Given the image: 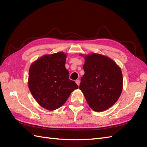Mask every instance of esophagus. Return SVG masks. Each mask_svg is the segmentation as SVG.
Wrapping results in <instances>:
<instances>
[{
  "label": "esophagus",
  "mask_w": 147,
  "mask_h": 147,
  "mask_svg": "<svg viewBox=\"0 0 147 147\" xmlns=\"http://www.w3.org/2000/svg\"><path fill=\"white\" fill-rule=\"evenodd\" d=\"M75 82H76V83L77 84V85L79 86L80 83V80H77L75 81Z\"/></svg>",
  "instance_id": "34e87169"
}]
</instances>
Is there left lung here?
<instances>
[{
    "instance_id": "left-lung-1",
    "label": "left lung",
    "mask_w": 147,
    "mask_h": 147,
    "mask_svg": "<svg viewBox=\"0 0 147 147\" xmlns=\"http://www.w3.org/2000/svg\"><path fill=\"white\" fill-rule=\"evenodd\" d=\"M84 57V74L79 88L89 106L96 112H102L112 107L121 95V69L107 56L92 53Z\"/></svg>"
}]
</instances>
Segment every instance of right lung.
I'll return each mask as SVG.
<instances>
[{
	"label": "right lung",
	"instance_id": "add662e5",
	"mask_svg": "<svg viewBox=\"0 0 147 147\" xmlns=\"http://www.w3.org/2000/svg\"><path fill=\"white\" fill-rule=\"evenodd\" d=\"M63 52L42 56L31 64L28 85L31 94L44 109L54 110L64 105L74 90L78 88L69 79Z\"/></svg>",
	"mask_w": 147,
	"mask_h": 147
}]
</instances>
